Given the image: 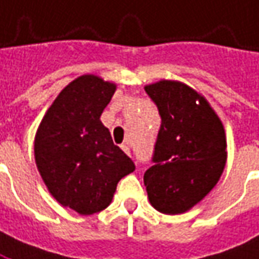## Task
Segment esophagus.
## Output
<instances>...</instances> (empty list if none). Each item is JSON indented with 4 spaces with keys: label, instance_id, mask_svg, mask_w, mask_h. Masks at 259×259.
<instances>
[{
    "label": "esophagus",
    "instance_id": "34e87169",
    "mask_svg": "<svg viewBox=\"0 0 259 259\" xmlns=\"http://www.w3.org/2000/svg\"><path fill=\"white\" fill-rule=\"evenodd\" d=\"M122 149H123V152L126 153V154H129V156H130V144L124 143L122 146Z\"/></svg>",
    "mask_w": 259,
    "mask_h": 259
}]
</instances>
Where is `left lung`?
<instances>
[{
    "mask_svg": "<svg viewBox=\"0 0 259 259\" xmlns=\"http://www.w3.org/2000/svg\"><path fill=\"white\" fill-rule=\"evenodd\" d=\"M144 91L161 117L144 186L156 210L180 214L201 201L224 171V126L207 99L186 83L160 80Z\"/></svg>",
    "mask_w": 259,
    "mask_h": 259,
    "instance_id": "obj_1",
    "label": "left lung"
}]
</instances>
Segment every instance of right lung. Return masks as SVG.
Returning a JSON list of instances; mask_svg holds the SVG:
<instances>
[{
	"label": "right lung",
	"mask_w": 259,
	"mask_h": 259,
	"mask_svg": "<svg viewBox=\"0 0 259 259\" xmlns=\"http://www.w3.org/2000/svg\"><path fill=\"white\" fill-rule=\"evenodd\" d=\"M116 85L82 75L58 95L35 135V163L49 193L82 215L105 210L135 163L100 122Z\"/></svg>",
	"instance_id": "add662e5"
}]
</instances>
